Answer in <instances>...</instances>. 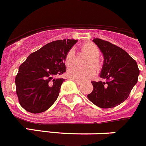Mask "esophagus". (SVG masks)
<instances>
[{"label": "esophagus", "instance_id": "obj_1", "mask_svg": "<svg viewBox=\"0 0 146 146\" xmlns=\"http://www.w3.org/2000/svg\"><path fill=\"white\" fill-rule=\"evenodd\" d=\"M72 80H73V81H74V82H75L77 85H81V84H82V82H80V81L76 80H73V79H72Z\"/></svg>", "mask_w": 146, "mask_h": 146}]
</instances>
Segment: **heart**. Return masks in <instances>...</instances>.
<instances>
[{
    "mask_svg": "<svg viewBox=\"0 0 146 146\" xmlns=\"http://www.w3.org/2000/svg\"><path fill=\"white\" fill-rule=\"evenodd\" d=\"M81 50L89 55V58L86 60V67L72 66L67 71V76L71 79L78 81H86L94 77L96 74V69H99L101 67V62L99 57L100 55V50L93 42H88L82 44ZM75 60V52L74 49L70 50L66 52L64 58V63L66 66H71L74 64ZM93 64L94 66L92 65Z\"/></svg>",
    "mask_w": 146,
    "mask_h": 146,
    "instance_id": "obj_1",
    "label": "heart"
}]
</instances>
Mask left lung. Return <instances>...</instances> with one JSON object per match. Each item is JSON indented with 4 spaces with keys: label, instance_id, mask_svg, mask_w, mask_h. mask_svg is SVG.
Wrapping results in <instances>:
<instances>
[{
    "label": "left lung",
    "instance_id": "8db88e82",
    "mask_svg": "<svg viewBox=\"0 0 146 146\" xmlns=\"http://www.w3.org/2000/svg\"><path fill=\"white\" fill-rule=\"evenodd\" d=\"M104 55L100 77L92 81L93 91L88 98L101 108H111L124 102L138 80L140 70L136 61L121 47L101 38H94Z\"/></svg>",
    "mask_w": 146,
    "mask_h": 146
}]
</instances>
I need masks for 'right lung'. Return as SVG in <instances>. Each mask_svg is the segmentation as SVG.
<instances>
[{
    "mask_svg": "<svg viewBox=\"0 0 146 146\" xmlns=\"http://www.w3.org/2000/svg\"><path fill=\"white\" fill-rule=\"evenodd\" d=\"M77 40H57L32 52L19 67L15 77L20 104L26 111H46L56 101L64 81V58Z\"/></svg>",
    "mask_w": 146,
    "mask_h": 146,
    "instance_id": "obj_1",
    "label": "right lung"
}]
</instances>
